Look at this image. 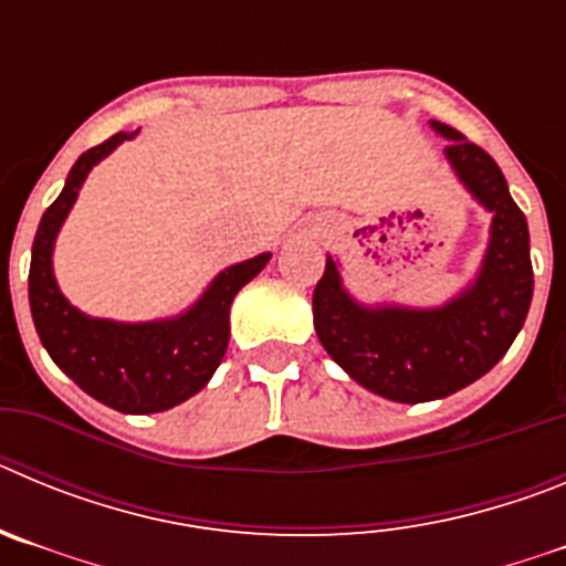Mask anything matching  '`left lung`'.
I'll use <instances>...</instances> for the list:
<instances>
[{
	"mask_svg": "<svg viewBox=\"0 0 566 566\" xmlns=\"http://www.w3.org/2000/svg\"><path fill=\"white\" fill-rule=\"evenodd\" d=\"M444 155L488 212L490 243L476 280L439 308L359 306L332 258L314 289V328L328 357L363 388L394 402H428L462 391L507 354L533 300L527 218L510 198L499 164L459 129L431 122Z\"/></svg>",
	"mask_w": 566,
	"mask_h": 566,
	"instance_id": "8db88e82",
	"label": "left lung"
}]
</instances>
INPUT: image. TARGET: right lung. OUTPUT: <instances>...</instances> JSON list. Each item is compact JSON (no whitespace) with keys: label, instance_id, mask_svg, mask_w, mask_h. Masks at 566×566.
Returning <instances> with one entry per match:
<instances>
[{"label":"right lung","instance_id":"right-lung-1","mask_svg":"<svg viewBox=\"0 0 566 566\" xmlns=\"http://www.w3.org/2000/svg\"><path fill=\"white\" fill-rule=\"evenodd\" d=\"M135 133H115L98 147L82 153L62 195L42 214L30 258V314L53 363L98 402L122 413H158L198 394L229 345V306L234 294L258 277L272 254L263 252L238 266L223 269L192 308L155 323L96 319L70 306L53 277V243L76 203L84 178L102 158Z\"/></svg>","mask_w":566,"mask_h":566}]
</instances>
